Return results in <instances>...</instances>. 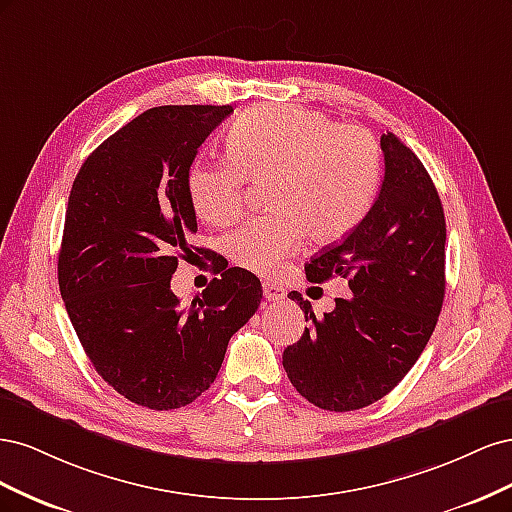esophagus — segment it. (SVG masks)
<instances>
[{"mask_svg": "<svg viewBox=\"0 0 512 512\" xmlns=\"http://www.w3.org/2000/svg\"><path fill=\"white\" fill-rule=\"evenodd\" d=\"M262 294H265L267 301H273V303L286 299V290H284L282 286L273 284V282H265V284H262Z\"/></svg>", "mask_w": 512, "mask_h": 512, "instance_id": "34e87169", "label": "esophagus"}]
</instances>
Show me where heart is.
<instances>
[{"label":"heart","instance_id":"heart-1","mask_svg":"<svg viewBox=\"0 0 512 512\" xmlns=\"http://www.w3.org/2000/svg\"><path fill=\"white\" fill-rule=\"evenodd\" d=\"M228 162L198 160L188 170V196L200 220L228 226L243 211L245 179L269 181V213L226 239V254L245 271L275 275L301 245L342 237L367 213L380 181L376 138L339 126L322 113L256 106L226 138Z\"/></svg>","mask_w":512,"mask_h":512}]
</instances>
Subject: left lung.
Instances as JSON below:
<instances>
[{"label":"left lung","instance_id":"1","mask_svg":"<svg viewBox=\"0 0 512 512\" xmlns=\"http://www.w3.org/2000/svg\"><path fill=\"white\" fill-rule=\"evenodd\" d=\"M384 179L376 203L346 239L305 265L309 282L333 275L352 294L309 320L284 350L286 374L309 404L331 412L365 408L391 393L425 350L444 301L446 222L423 162L393 132L380 138Z\"/></svg>","mask_w":512,"mask_h":512}]
</instances>
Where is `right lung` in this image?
<instances>
[{
    "instance_id": "add662e5",
    "label": "right lung",
    "mask_w": 512,
    "mask_h": 512,
    "mask_svg": "<svg viewBox=\"0 0 512 512\" xmlns=\"http://www.w3.org/2000/svg\"><path fill=\"white\" fill-rule=\"evenodd\" d=\"M232 106H156L91 153L72 183L57 277L72 327L108 386L149 410L205 393L254 316L260 280L222 267L181 309L170 277L192 256L188 170Z\"/></svg>"
}]
</instances>
